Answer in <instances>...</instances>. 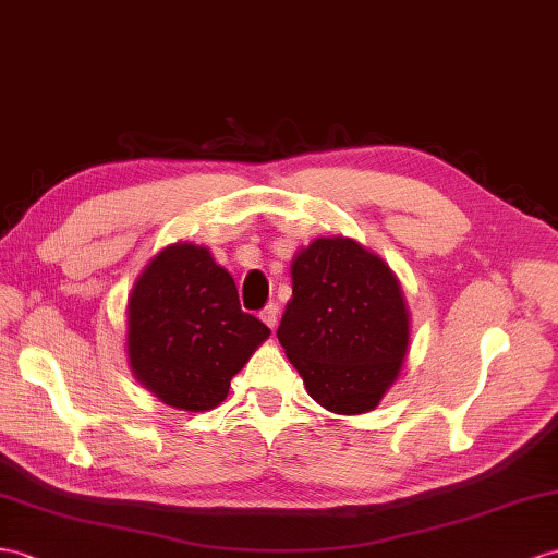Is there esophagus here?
Masks as SVG:
<instances>
[{"label": "esophagus", "mask_w": 558, "mask_h": 558, "mask_svg": "<svg viewBox=\"0 0 558 558\" xmlns=\"http://www.w3.org/2000/svg\"><path fill=\"white\" fill-rule=\"evenodd\" d=\"M260 319L269 326V329H275L277 322H279V305H277V303L265 305L263 312H260Z\"/></svg>", "instance_id": "1"}]
</instances>
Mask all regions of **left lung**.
I'll list each match as a JSON object with an SVG mask.
<instances>
[{"label":"left lung","instance_id":"8db88e82","mask_svg":"<svg viewBox=\"0 0 558 558\" xmlns=\"http://www.w3.org/2000/svg\"><path fill=\"white\" fill-rule=\"evenodd\" d=\"M277 331L307 396L343 416L372 412L398 381L412 315L396 271L360 241L319 236L291 260Z\"/></svg>","mask_w":558,"mask_h":558}]
</instances>
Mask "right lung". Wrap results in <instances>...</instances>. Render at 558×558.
<instances>
[{"label": "right lung", "instance_id": "obj_1", "mask_svg": "<svg viewBox=\"0 0 558 558\" xmlns=\"http://www.w3.org/2000/svg\"><path fill=\"white\" fill-rule=\"evenodd\" d=\"M125 317L134 378L180 412L225 402L232 376L271 333L241 310L232 275L189 241L170 243L146 263Z\"/></svg>", "mask_w": 558, "mask_h": 558}]
</instances>
